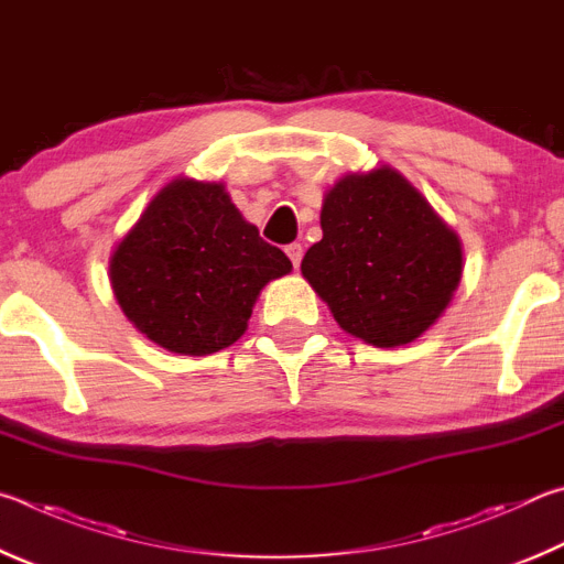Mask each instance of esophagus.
<instances>
[{
  "instance_id": "esophagus-1",
  "label": "esophagus",
  "mask_w": 564,
  "mask_h": 564,
  "mask_svg": "<svg viewBox=\"0 0 564 564\" xmlns=\"http://www.w3.org/2000/svg\"><path fill=\"white\" fill-rule=\"evenodd\" d=\"M284 252H288V257H290L294 267H300V262H302V254H304V250H302V245H300V242H292V245H288V247H284Z\"/></svg>"
}]
</instances>
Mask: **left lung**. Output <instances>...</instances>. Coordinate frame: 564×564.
I'll return each mask as SVG.
<instances>
[{
	"label": "left lung",
	"mask_w": 564,
	"mask_h": 564,
	"mask_svg": "<svg viewBox=\"0 0 564 564\" xmlns=\"http://www.w3.org/2000/svg\"><path fill=\"white\" fill-rule=\"evenodd\" d=\"M304 280L339 327L381 349L416 341L438 322L463 274L458 235L391 165L347 173L324 195L322 240Z\"/></svg>",
	"instance_id": "1"
}]
</instances>
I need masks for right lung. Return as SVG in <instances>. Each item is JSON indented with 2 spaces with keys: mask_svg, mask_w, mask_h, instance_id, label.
Instances as JSON below:
<instances>
[{
  "mask_svg": "<svg viewBox=\"0 0 564 564\" xmlns=\"http://www.w3.org/2000/svg\"><path fill=\"white\" fill-rule=\"evenodd\" d=\"M111 288L133 327L173 354L207 357L242 337L290 257L260 237L223 183L175 177L111 254Z\"/></svg>",
  "mask_w": 564,
  "mask_h": 564,
  "instance_id": "add662e5",
  "label": "right lung"
}]
</instances>
